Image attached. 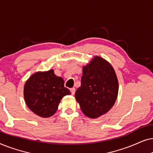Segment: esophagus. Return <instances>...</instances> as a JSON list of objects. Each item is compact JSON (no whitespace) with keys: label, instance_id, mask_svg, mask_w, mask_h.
<instances>
[{"label":"esophagus","instance_id":"34e87169","mask_svg":"<svg viewBox=\"0 0 153 153\" xmlns=\"http://www.w3.org/2000/svg\"><path fill=\"white\" fill-rule=\"evenodd\" d=\"M70 91H71V93H72V95H74V94L75 93L74 88H70Z\"/></svg>","mask_w":153,"mask_h":153}]
</instances>
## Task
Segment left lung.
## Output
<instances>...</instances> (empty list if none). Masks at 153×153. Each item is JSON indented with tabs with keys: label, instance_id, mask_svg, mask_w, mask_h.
<instances>
[{
	"label": "left lung",
	"instance_id": "8db88e82",
	"mask_svg": "<svg viewBox=\"0 0 153 153\" xmlns=\"http://www.w3.org/2000/svg\"><path fill=\"white\" fill-rule=\"evenodd\" d=\"M118 92V79L112 66L96 56L83 68L81 86L76 90L75 97L83 114L95 118L111 108Z\"/></svg>",
	"mask_w": 153,
	"mask_h": 153
}]
</instances>
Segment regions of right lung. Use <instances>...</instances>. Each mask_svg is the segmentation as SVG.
I'll use <instances>...</instances> for the list:
<instances>
[{"mask_svg": "<svg viewBox=\"0 0 153 153\" xmlns=\"http://www.w3.org/2000/svg\"><path fill=\"white\" fill-rule=\"evenodd\" d=\"M64 87V80L54 74L53 70L32 75L24 85L26 105L37 116L48 118L55 114L64 96L70 95Z\"/></svg>", "mask_w": 153, "mask_h": 153, "instance_id": "add662e5", "label": "right lung"}]
</instances>
